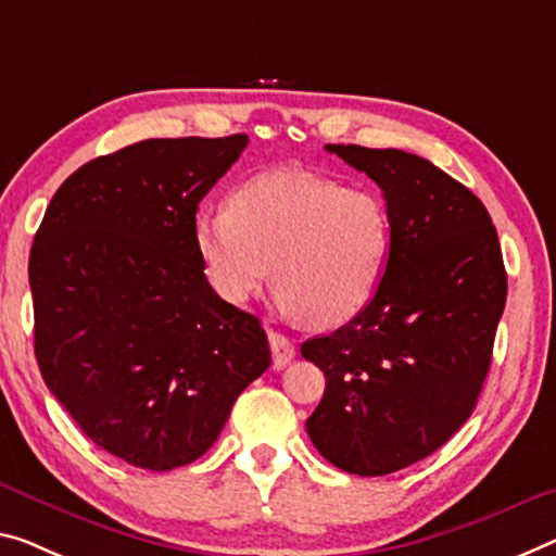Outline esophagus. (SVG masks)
<instances>
[{
    "label": "esophagus",
    "mask_w": 556,
    "mask_h": 556,
    "mask_svg": "<svg viewBox=\"0 0 556 556\" xmlns=\"http://www.w3.org/2000/svg\"><path fill=\"white\" fill-rule=\"evenodd\" d=\"M268 343L273 353V367L276 370H283V367L295 357V348L286 336H280L278 330H268Z\"/></svg>",
    "instance_id": "1"
}]
</instances>
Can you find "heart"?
Returning <instances> with one entry per match:
<instances>
[{
  "label": "heart",
  "instance_id": "heart-1",
  "mask_svg": "<svg viewBox=\"0 0 556 556\" xmlns=\"http://www.w3.org/2000/svg\"><path fill=\"white\" fill-rule=\"evenodd\" d=\"M208 288L243 305L270 280L280 305L311 326L353 320L378 293L392 253L386 199L307 168H270L238 184L226 211L191 226Z\"/></svg>",
  "mask_w": 556,
  "mask_h": 556
}]
</instances>
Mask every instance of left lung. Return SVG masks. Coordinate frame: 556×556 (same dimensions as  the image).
Instances as JSON below:
<instances>
[{"mask_svg":"<svg viewBox=\"0 0 556 556\" xmlns=\"http://www.w3.org/2000/svg\"><path fill=\"white\" fill-rule=\"evenodd\" d=\"M326 149L382 189L392 253L370 305L301 345L326 372L305 430L328 463L380 477L432 455L472 415L507 273L490 213L445 170L400 149Z\"/></svg>","mask_w":556,"mask_h":556,"instance_id":"1","label":"left lung"}]
</instances>
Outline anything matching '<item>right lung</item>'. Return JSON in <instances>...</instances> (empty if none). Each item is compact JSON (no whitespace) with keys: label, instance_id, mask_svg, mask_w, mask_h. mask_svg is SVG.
<instances>
[{"label":"right lung","instance_id":"obj_1","mask_svg":"<svg viewBox=\"0 0 556 556\" xmlns=\"http://www.w3.org/2000/svg\"><path fill=\"white\" fill-rule=\"evenodd\" d=\"M249 136L149 139L76 168L34 236L41 378L91 442L166 472L199 459L270 365L261 320L208 288L191 226Z\"/></svg>","mask_w":556,"mask_h":556}]
</instances>
